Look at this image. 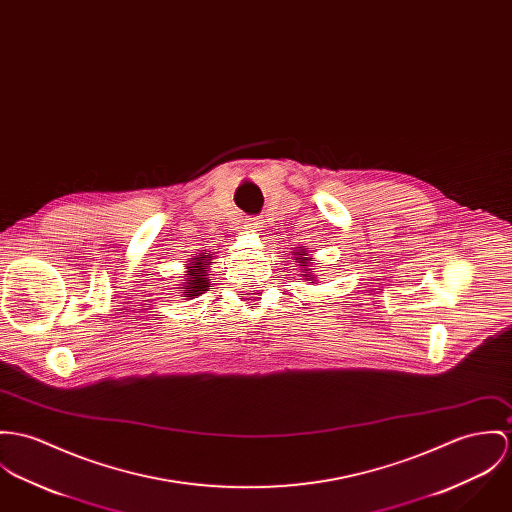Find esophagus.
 I'll list each match as a JSON object with an SVG mask.
<instances>
[{"label":"esophagus","instance_id":"1","mask_svg":"<svg viewBox=\"0 0 512 512\" xmlns=\"http://www.w3.org/2000/svg\"><path fill=\"white\" fill-rule=\"evenodd\" d=\"M246 229H260V223L256 219H246Z\"/></svg>","mask_w":512,"mask_h":512}]
</instances>
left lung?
<instances>
[{
	"label": "left lung",
	"instance_id": "1",
	"mask_svg": "<svg viewBox=\"0 0 512 512\" xmlns=\"http://www.w3.org/2000/svg\"><path fill=\"white\" fill-rule=\"evenodd\" d=\"M297 256H301V258H295V260H299V266H309L311 264V258H307V254H303V252H297ZM303 278L307 279L309 283H313L315 279H313V276H311V272L305 268L303 270V274H301Z\"/></svg>",
	"mask_w": 512,
	"mask_h": 512
}]
</instances>
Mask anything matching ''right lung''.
<instances>
[{
  "label": "right lung",
  "instance_id": "obj_1",
  "mask_svg": "<svg viewBox=\"0 0 512 512\" xmlns=\"http://www.w3.org/2000/svg\"><path fill=\"white\" fill-rule=\"evenodd\" d=\"M209 258L211 256L193 258L195 262H191V266H189L191 270H189V274H186L184 287H180L184 291V297L193 299L195 295H201L203 291L209 289V278H207V276H211V274H207V266L211 264V262H207Z\"/></svg>",
  "mask_w": 512,
  "mask_h": 512
}]
</instances>
